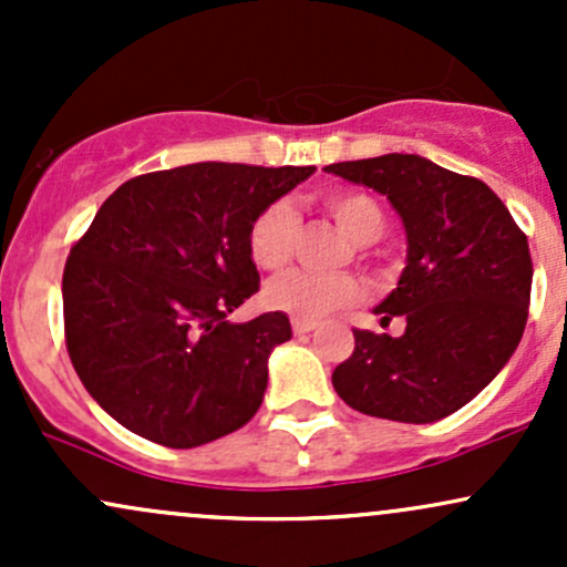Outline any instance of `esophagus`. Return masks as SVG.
Segmentation results:
<instances>
[{
  "label": "esophagus",
  "instance_id": "obj_1",
  "mask_svg": "<svg viewBox=\"0 0 567 567\" xmlns=\"http://www.w3.org/2000/svg\"><path fill=\"white\" fill-rule=\"evenodd\" d=\"M292 333H309V330H315L317 328V322L315 320H298V317H292Z\"/></svg>",
  "mask_w": 567,
  "mask_h": 567
}]
</instances>
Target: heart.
Returning a JSON list of instances; mask_svg holds the SVG:
<instances>
[{
	"instance_id": "obj_1",
	"label": "heart",
	"mask_w": 567,
	"mask_h": 567,
	"mask_svg": "<svg viewBox=\"0 0 567 567\" xmlns=\"http://www.w3.org/2000/svg\"><path fill=\"white\" fill-rule=\"evenodd\" d=\"M324 207L338 224L347 229L354 243L368 245L383 234L386 216L381 205L365 192L354 188H333L322 197ZM298 234V213L288 199H277L258 213L247 231V250L258 269L279 271L292 256V243ZM266 303L298 320H317L330 311L360 301L362 282L351 275H309V271H288L271 279L264 290Z\"/></svg>"
}]
</instances>
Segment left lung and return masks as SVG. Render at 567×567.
I'll use <instances>...</instances> for the list:
<instances>
[{
  "label": "left lung",
  "instance_id": "obj_1",
  "mask_svg": "<svg viewBox=\"0 0 567 567\" xmlns=\"http://www.w3.org/2000/svg\"><path fill=\"white\" fill-rule=\"evenodd\" d=\"M386 194L408 231V266L375 315L405 320L400 338L354 330L333 370L349 408L402 424H432L496 379L528 322L533 261L512 213L472 175L415 154L324 167Z\"/></svg>",
  "mask_w": 567,
  "mask_h": 567
}]
</instances>
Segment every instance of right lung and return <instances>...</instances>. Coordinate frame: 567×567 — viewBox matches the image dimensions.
Listing matches in <instances>:
<instances>
[{
    "instance_id": "add662e5",
    "label": "right lung",
    "mask_w": 567,
    "mask_h": 567,
    "mask_svg": "<svg viewBox=\"0 0 567 567\" xmlns=\"http://www.w3.org/2000/svg\"><path fill=\"white\" fill-rule=\"evenodd\" d=\"M315 167L197 162L135 175L95 213L63 269V333L90 396L130 432L197 447L261 408L290 320H226L261 288L247 231Z\"/></svg>"
}]
</instances>
